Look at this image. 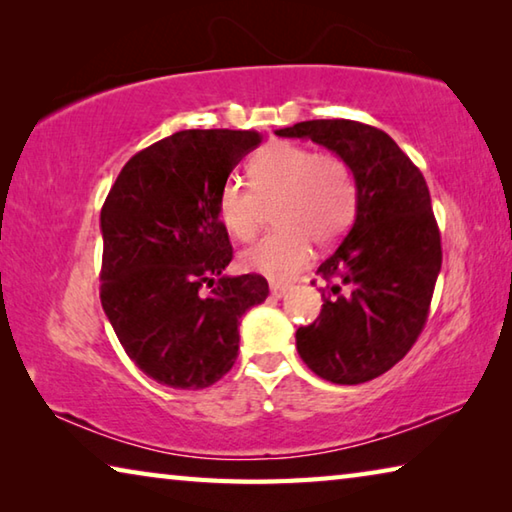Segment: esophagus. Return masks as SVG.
<instances>
[{
    "instance_id": "1",
    "label": "esophagus",
    "mask_w": 512,
    "mask_h": 512,
    "mask_svg": "<svg viewBox=\"0 0 512 512\" xmlns=\"http://www.w3.org/2000/svg\"><path fill=\"white\" fill-rule=\"evenodd\" d=\"M287 291H289V284L271 282V296H273V298H282V296H287Z\"/></svg>"
}]
</instances>
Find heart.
<instances>
[{"mask_svg": "<svg viewBox=\"0 0 512 512\" xmlns=\"http://www.w3.org/2000/svg\"><path fill=\"white\" fill-rule=\"evenodd\" d=\"M250 187L225 180L216 216L228 235L250 241L262 225L264 205L275 203L277 230L241 253L248 273L287 280L309 262L311 241L329 244L348 228L357 210V183L348 162L334 153L277 142L248 164Z\"/></svg>", "mask_w": 512, "mask_h": 512, "instance_id": "heart-1", "label": "heart"}]
</instances>
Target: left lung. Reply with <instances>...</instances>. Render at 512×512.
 <instances>
[{
	"label": "left lung",
	"instance_id": "obj_1",
	"mask_svg": "<svg viewBox=\"0 0 512 512\" xmlns=\"http://www.w3.org/2000/svg\"><path fill=\"white\" fill-rule=\"evenodd\" d=\"M311 140L348 162L357 214L318 266L329 287L314 323L298 327L300 359L332 384H363L400 361L427 323L443 250L420 169L379 128L350 119L275 131Z\"/></svg>",
	"mask_w": 512,
	"mask_h": 512
}]
</instances>
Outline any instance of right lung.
Wrapping results in <instances>:
<instances>
[{
  "label": "right lung",
  "instance_id": "add662e5",
  "mask_svg": "<svg viewBox=\"0 0 512 512\" xmlns=\"http://www.w3.org/2000/svg\"><path fill=\"white\" fill-rule=\"evenodd\" d=\"M259 142L255 131L173 133L124 164L101 207L103 311L162 386L219 381L235 366L241 316L268 296L262 275H223L232 246L216 216L221 185Z\"/></svg>",
  "mask_w": 512,
  "mask_h": 512
}]
</instances>
